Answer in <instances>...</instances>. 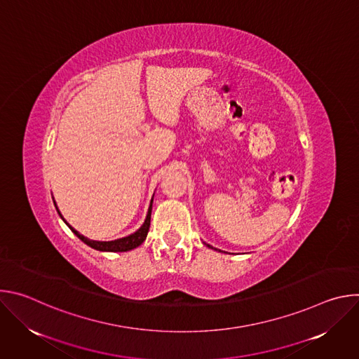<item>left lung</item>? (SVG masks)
I'll return each mask as SVG.
<instances>
[{
	"instance_id": "left-lung-1",
	"label": "left lung",
	"mask_w": 359,
	"mask_h": 359,
	"mask_svg": "<svg viewBox=\"0 0 359 359\" xmlns=\"http://www.w3.org/2000/svg\"><path fill=\"white\" fill-rule=\"evenodd\" d=\"M208 247H210V248H213V247H212V245H210V244H208ZM216 250H217V248H216Z\"/></svg>"
}]
</instances>
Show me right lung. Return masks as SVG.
<instances>
[{
  "mask_svg": "<svg viewBox=\"0 0 359 359\" xmlns=\"http://www.w3.org/2000/svg\"><path fill=\"white\" fill-rule=\"evenodd\" d=\"M55 203V201H54ZM151 203H153V198L150 201V206H149V210H147V215H146V219H144V223L142 224V227L139 230H136L133 234L130 236H126V237H122V238H118V240H112V241H96V240H89L86 238L85 236L79 234L74 227H71L62 217V215L60 213L58 208V213L61 216V219L68 224V227L72 230V233L79 238L82 240L85 244H88L89 247L95 248V250H99V251H112V252H119V251H129V250H133L136 247H139L144 240H146V236H147V231H149V227H150V215H151Z\"/></svg>",
  "mask_w": 359,
  "mask_h": 359,
  "instance_id": "obj_1",
  "label": "right lung"
}]
</instances>
